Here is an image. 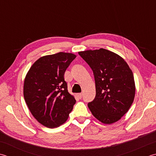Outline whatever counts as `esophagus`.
Returning a JSON list of instances; mask_svg holds the SVG:
<instances>
[{
    "label": "esophagus",
    "instance_id": "34e87169",
    "mask_svg": "<svg viewBox=\"0 0 156 156\" xmlns=\"http://www.w3.org/2000/svg\"><path fill=\"white\" fill-rule=\"evenodd\" d=\"M77 97L79 98V99H81L82 96H83V94H82L81 93H80V94H78L77 95Z\"/></svg>",
    "mask_w": 156,
    "mask_h": 156
}]
</instances>
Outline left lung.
I'll return each instance as SVG.
<instances>
[{
  "label": "left lung",
  "instance_id": "obj_1",
  "mask_svg": "<svg viewBox=\"0 0 156 156\" xmlns=\"http://www.w3.org/2000/svg\"><path fill=\"white\" fill-rule=\"evenodd\" d=\"M79 55L94 73L96 97L87 104L92 114L104 124L118 121L134 100L135 85L131 69L122 57L104 48Z\"/></svg>",
  "mask_w": 156,
  "mask_h": 156
}]
</instances>
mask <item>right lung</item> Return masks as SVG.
Segmentation results:
<instances>
[{
  "mask_svg": "<svg viewBox=\"0 0 156 156\" xmlns=\"http://www.w3.org/2000/svg\"><path fill=\"white\" fill-rule=\"evenodd\" d=\"M75 58L73 54L66 52L42 56L25 78V102L34 118L48 128L65 122L76 102L64 79L66 69Z\"/></svg>",
  "mask_w": 156,
  "mask_h": 156,
  "instance_id": "add662e5",
  "label": "right lung"
}]
</instances>
